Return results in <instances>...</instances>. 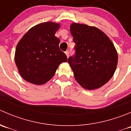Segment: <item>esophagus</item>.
<instances>
[{
    "label": "esophagus",
    "mask_w": 131,
    "mask_h": 131,
    "mask_svg": "<svg viewBox=\"0 0 131 131\" xmlns=\"http://www.w3.org/2000/svg\"><path fill=\"white\" fill-rule=\"evenodd\" d=\"M65 54H66V55H67V58L69 57V51H66V52H65Z\"/></svg>",
    "instance_id": "1"
}]
</instances>
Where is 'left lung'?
<instances>
[{
  "instance_id": "1",
  "label": "left lung",
  "mask_w": 131,
  "mask_h": 131,
  "mask_svg": "<svg viewBox=\"0 0 131 131\" xmlns=\"http://www.w3.org/2000/svg\"><path fill=\"white\" fill-rule=\"evenodd\" d=\"M70 32L75 54L68 61L75 80L87 90H94L113 77L118 63L117 51L108 36L95 26L73 23Z\"/></svg>"
}]
</instances>
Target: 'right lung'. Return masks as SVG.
<instances>
[{
  "label": "right lung",
  "mask_w": 131,
  "mask_h": 131,
  "mask_svg": "<svg viewBox=\"0 0 131 131\" xmlns=\"http://www.w3.org/2000/svg\"><path fill=\"white\" fill-rule=\"evenodd\" d=\"M59 23L44 22L33 26L23 35L16 48L14 59L18 72L26 81L42 85L51 80L63 62L65 54L59 47L55 34Z\"/></svg>",
  "instance_id": "1"
}]
</instances>
